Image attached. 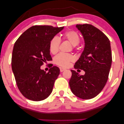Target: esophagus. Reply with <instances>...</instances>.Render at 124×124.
Instances as JSON below:
<instances>
[{
    "label": "esophagus",
    "mask_w": 124,
    "mask_h": 124,
    "mask_svg": "<svg viewBox=\"0 0 124 124\" xmlns=\"http://www.w3.org/2000/svg\"><path fill=\"white\" fill-rule=\"evenodd\" d=\"M65 70H66L65 69L62 68H60V72H63L64 71H65Z\"/></svg>",
    "instance_id": "1"
}]
</instances>
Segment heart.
Instances as JSON below:
<instances>
[{"mask_svg": "<svg viewBox=\"0 0 124 124\" xmlns=\"http://www.w3.org/2000/svg\"><path fill=\"white\" fill-rule=\"evenodd\" d=\"M64 38L68 39L74 46L78 45L80 39L78 33L74 31H69L64 34ZM60 39L58 36H54L50 40L49 43V50L52 54H56L58 52ZM75 59L71 54L60 53L54 58L55 64L62 68H68L72 62H74Z\"/></svg>", "mask_w": 124, "mask_h": 124, "instance_id": "b5f03b06", "label": "heart"}]
</instances>
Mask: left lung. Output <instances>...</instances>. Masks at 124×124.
Wrapping results in <instances>:
<instances>
[{"instance_id":"1","label":"left lung","mask_w":124,"mask_h":124,"mask_svg":"<svg viewBox=\"0 0 124 124\" xmlns=\"http://www.w3.org/2000/svg\"><path fill=\"white\" fill-rule=\"evenodd\" d=\"M85 41V47L74 68L83 70L84 75L71 70L69 85L72 92L83 99L94 98L104 88L112 62L110 43L98 28L89 24L77 25Z\"/></svg>"}]
</instances>
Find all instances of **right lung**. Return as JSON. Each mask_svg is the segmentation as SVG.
Wrapping results in <instances>:
<instances>
[{
    "mask_svg": "<svg viewBox=\"0 0 124 124\" xmlns=\"http://www.w3.org/2000/svg\"><path fill=\"white\" fill-rule=\"evenodd\" d=\"M64 28L32 26L24 32L14 44L12 70L18 88L26 98L40 101L51 94L60 70L54 66L46 73L40 66L44 62L52 60L50 55V42Z\"/></svg>",
    "mask_w": 124,
    "mask_h": 124,
    "instance_id": "add662e5",
    "label": "right lung"
}]
</instances>
